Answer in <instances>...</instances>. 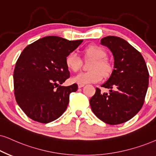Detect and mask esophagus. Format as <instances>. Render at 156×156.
<instances>
[{"label":"esophagus","instance_id":"1","mask_svg":"<svg viewBox=\"0 0 156 156\" xmlns=\"http://www.w3.org/2000/svg\"><path fill=\"white\" fill-rule=\"evenodd\" d=\"M85 86L84 84H82V83H78V88H82V87H83V86Z\"/></svg>","mask_w":156,"mask_h":156}]
</instances>
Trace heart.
<instances>
[{
    "label": "heart",
    "mask_w": 156,
    "mask_h": 156,
    "mask_svg": "<svg viewBox=\"0 0 156 156\" xmlns=\"http://www.w3.org/2000/svg\"><path fill=\"white\" fill-rule=\"evenodd\" d=\"M86 56L94 59L89 67L90 70L78 73L73 78L75 82L79 83H94L103 78V75L109 76L112 70V64L106 57V52L103 47L98 45H90L84 50ZM81 59L76 52L69 53L66 58V64L69 70L77 72L81 67Z\"/></svg>",
    "instance_id": "heart-1"
}]
</instances>
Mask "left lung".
<instances>
[{"instance_id": "obj_1", "label": "left lung", "mask_w": 156, "mask_h": 156, "mask_svg": "<svg viewBox=\"0 0 156 156\" xmlns=\"http://www.w3.org/2000/svg\"><path fill=\"white\" fill-rule=\"evenodd\" d=\"M114 55V70L101 87L109 93L101 94L96 88L90 105L98 119L109 125H119L136 115L145 101L149 73L141 53L125 39L108 36L101 39Z\"/></svg>"}]
</instances>
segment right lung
Wrapping results in <instances>:
<instances>
[{
	"label": "right lung",
	"instance_id": "right-lung-1",
	"mask_svg": "<svg viewBox=\"0 0 156 156\" xmlns=\"http://www.w3.org/2000/svg\"><path fill=\"white\" fill-rule=\"evenodd\" d=\"M82 42L48 36L22 51L16 63L13 86L16 101L27 117L46 124L64 113L70 93L78 90L76 83L60 86L70 78L66 58Z\"/></svg>",
	"mask_w": 156,
	"mask_h": 156
}]
</instances>
